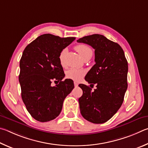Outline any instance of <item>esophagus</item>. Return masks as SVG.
I'll return each instance as SVG.
<instances>
[{"mask_svg": "<svg viewBox=\"0 0 148 148\" xmlns=\"http://www.w3.org/2000/svg\"><path fill=\"white\" fill-rule=\"evenodd\" d=\"M78 85H79V84L77 83V82H74V86H75V87H77V86H78Z\"/></svg>", "mask_w": 148, "mask_h": 148, "instance_id": "1", "label": "esophagus"}]
</instances>
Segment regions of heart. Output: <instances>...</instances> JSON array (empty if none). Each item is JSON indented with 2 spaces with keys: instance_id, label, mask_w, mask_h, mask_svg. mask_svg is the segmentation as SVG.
Returning <instances> with one entry per match:
<instances>
[{
  "instance_id": "heart-1",
  "label": "heart",
  "mask_w": 148,
  "mask_h": 148,
  "mask_svg": "<svg viewBox=\"0 0 148 148\" xmlns=\"http://www.w3.org/2000/svg\"><path fill=\"white\" fill-rule=\"evenodd\" d=\"M75 49L83 59L86 58L88 56H92L93 51L92 50V49L90 48L89 46L86 45V44H79V45L75 46ZM65 53H66V49H63L59 54L60 63L61 66L63 67L65 66ZM84 74L85 72L83 70L75 68H71L66 71V76L67 79H71L73 81H79L82 78V77L84 75Z\"/></svg>"
}]
</instances>
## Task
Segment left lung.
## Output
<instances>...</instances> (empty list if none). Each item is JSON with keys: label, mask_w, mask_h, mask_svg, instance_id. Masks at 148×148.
<instances>
[{"label": "left lung", "mask_w": 148, "mask_h": 148, "mask_svg": "<svg viewBox=\"0 0 148 148\" xmlns=\"http://www.w3.org/2000/svg\"><path fill=\"white\" fill-rule=\"evenodd\" d=\"M77 41L95 49V64L85 80L97 87L92 92L86 85H79L83 92L79 99L80 110L88 121L103 123L117 112L123 103L127 88V61L120 45L103 35L84 36Z\"/></svg>", "instance_id": "1"}]
</instances>
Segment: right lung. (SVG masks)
Returning a JSON list of instances; mask_svg holds the SVG:
<instances>
[{
	"label": "right lung",
	"mask_w": 148,
	"mask_h": 148,
	"mask_svg": "<svg viewBox=\"0 0 148 148\" xmlns=\"http://www.w3.org/2000/svg\"><path fill=\"white\" fill-rule=\"evenodd\" d=\"M75 40L50 34L41 35L26 47L20 60L19 81L21 97L32 117L41 122L55 119L65 98L74 88L73 81L66 79L59 54ZM53 80L58 81L51 86Z\"/></svg>",
	"instance_id": "add662e5"
}]
</instances>
